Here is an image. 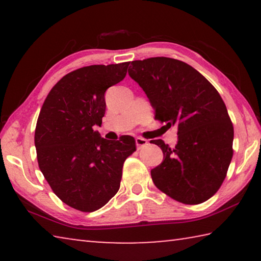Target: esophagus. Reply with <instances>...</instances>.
<instances>
[{"mask_svg": "<svg viewBox=\"0 0 261 261\" xmlns=\"http://www.w3.org/2000/svg\"><path fill=\"white\" fill-rule=\"evenodd\" d=\"M148 141L146 139L141 138V137H137L136 138V145H137V148H141L143 146H145V145H147Z\"/></svg>", "mask_w": 261, "mask_h": 261, "instance_id": "1", "label": "esophagus"}]
</instances>
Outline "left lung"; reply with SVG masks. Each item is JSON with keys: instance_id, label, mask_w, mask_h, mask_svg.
Listing matches in <instances>:
<instances>
[{"instance_id": "1", "label": "left lung", "mask_w": 261, "mask_h": 261, "mask_svg": "<svg viewBox=\"0 0 261 261\" xmlns=\"http://www.w3.org/2000/svg\"><path fill=\"white\" fill-rule=\"evenodd\" d=\"M129 76L143 88L155 120L178 127L174 148L151 170L155 187L173 199L197 205L210 199L226 178L232 158L233 126L215 87L191 65L169 57L132 61Z\"/></svg>"}]
</instances>
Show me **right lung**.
I'll return each instance as SVG.
<instances>
[{"instance_id": "obj_1", "label": "right lung", "mask_w": 261, "mask_h": 261, "mask_svg": "<svg viewBox=\"0 0 261 261\" xmlns=\"http://www.w3.org/2000/svg\"><path fill=\"white\" fill-rule=\"evenodd\" d=\"M130 62L90 65L65 74L48 93L35 126L39 168L60 199L81 212L101 208L120 189L123 163L136 140L101 138L107 88L123 81Z\"/></svg>"}]
</instances>
